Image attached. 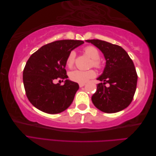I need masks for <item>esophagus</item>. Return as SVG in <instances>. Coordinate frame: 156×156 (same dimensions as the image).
Segmentation results:
<instances>
[{"label":"esophagus","instance_id":"1","mask_svg":"<svg viewBox=\"0 0 156 156\" xmlns=\"http://www.w3.org/2000/svg\"><path fill=\"white\" fill-rule=\"evenodd\" d=\"M84 85H85L84 83H80V84H79V87H80V88H82V87H83Z\"/></svg>","mask_w":156,"mask_h":156}]
</instances>
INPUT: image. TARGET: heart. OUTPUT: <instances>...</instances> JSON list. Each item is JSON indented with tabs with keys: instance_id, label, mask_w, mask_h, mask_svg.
Here are the masks:
<instances>
[{
	"instance_id": "heart-1",
	"label": "heart",
	"mask_w": 156,
	"mask_h": 156,
	"mask_svg": "<svg viewBox=\"0 0 156 156\" xmlns=\"http://www.w3.org/2000/svg\"><path fill=\"white\" fill-rule=\"evenodd\" d=\"M84 53L88 57L92 59L91 66L101 69L102 68V63L99 60L101 57V54L98 49L92 45L87 46L84 49ZM76 54L74 51L69 52L66 59V65L68 68H72L74 66L75 62ZM96 76V72L94 69H89V70H80V69H75L69 73V80L78 83H85L88 80L94 78Z\"/></svg>"
}]
</instances>
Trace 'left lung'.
Masks as SVG:
<instances>
[{
	"label": "left lung",
	"mask_w": 156,
	"mask_h": 156,
	"mask_svg": "<svg viewBox=\"0 0 156 156\" xmlns=\"http://www.w3.org/2000/svg\"><path fill=\"white\" fill-rule=\"evenodd\" d=\"M87 41L100 49L106 59L104 72L97 78L103 82L97 84L92 102L99 110L107 113L123 110L131 104L136 90L137 74L133 61L121 46L99 39Z\"/></svg>",
	"instance_id": "left-lung-1"
}]
</instances>
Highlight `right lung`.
I'll list each match as a JSON object with an SVG mask.
<instances>
[{
    "label": "right lung",
    "instance_id": "right-lung-1",
    "mask_svg": "<svg viewBox=\"0 0 156 156\" xmlns=\"http://www.w3.org/2000/svg\"><path fill=\"white\" fill-rule=\"evenodd\" d=\"M79 40H59L42 46L29 58L23 69V80L29 102L39 110L57 114L68 108L79 86L66 80L64 85L55 80L68 78L66 59L72 50L83 44Z\"/></svg>",
    "mask_w": 156,
    "mask_h": 156
}]
</instances>
